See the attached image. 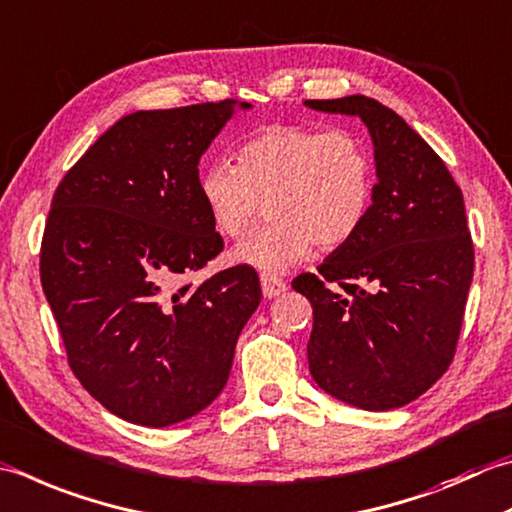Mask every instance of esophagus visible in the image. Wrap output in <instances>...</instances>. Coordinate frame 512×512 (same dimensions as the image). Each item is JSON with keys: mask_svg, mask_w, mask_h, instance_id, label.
<instances>
[{"mask_svg": "<svg viewBox=\"0 0 512 512\" xmlns=\"http://www.w3.org/2000/svg\"><path fill=\"white\" fill-rule=\"evenodd\" d=\"M288 284L284 282V279L279 277H273V275H262V290H264V297L273 299V297H279L282 293H286Z\"/></svg>", "mask_w": 512, "mask_h": 512, "instance_id": "esophagus-1", "label": "esophagus"}]
</instances>
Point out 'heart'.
Returning a JSON list of instances; mask_svg holds the SVG:
<instances>
[{
	"label": "heart",
	"instance_id": "obj_1",
	"mask_svg": "<svg viewBox=\"0 0 512 512\" xmlns=\"http://www.w3.org/2000/svg\"><path fill=\"white\" fill-rule=\"evenodd\" d=\"M375 166L348 128L273 124L239 146L237 166H208L199 195L219 235L239 237L266 202L270 222L228 253L264 275L306 262L315 244L337 248L362 228L373 204Z\"/></svg>",
	"mask_w": 512,
	"mask_h": 512
}]
</instances>
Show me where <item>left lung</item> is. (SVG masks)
<instances>
[{
  "label": "left lung",
  "instance_id": "obj_1",
  "mask_svg": "<svg viewBox=\"0 0 512 512\" xmlns=\"http://www.w3.org/2000/svg\"><path fill=\"white\" fill-rule=\"evenodd\" d=\"M304 106L362 119L377 177L357 235L324 259L319 275L293 282L313 304L310 375L348 406L402 408L455 355L475 262L462 190L435 150L375 99H308Z\"/></svg>",
  "mask_w": 512,
  "mask_h": 512
}]
</instances>
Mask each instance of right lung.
Wrapping results in <instances>:
<instances>
[{
    "instance_id": "right-lung-1",
    "label": "right lung",
    "mask_w": 512,
    "mask_h": 512,
    "mask_svg": "<svg viewBox=\"0 0 512 512\" xmlns=\"http://www.w3.org/2000/svg\"><path fill=\"white\" fill-rule=\"evenodd\" d=\"M250 108L224 99L130 113L53 195L44 295L75 377L130 424L173 426L213 404L262 302L253 268L184 284L224 250L199 195V159Z\"/></svg>"
}]
</instances>
